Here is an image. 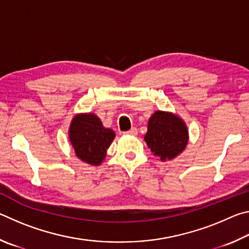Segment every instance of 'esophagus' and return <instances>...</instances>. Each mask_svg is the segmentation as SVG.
Masks as SVG:
<instances>
[{"mask_svg": "<svg viewBox=\"0 0 249 249\" xmlns=\"http://www.w3.org/2000/svg\"><path fill=\"white\" fill-rule=\"evenodd\" d=\"M125 134L126 135H130V136H136V135H137V128L136 127H132V128L128 130V132H126Z\"/></svg>", "mask_w": 249, "mask_h": 249, "instance_id": "esophagus-1", "label": "esophagus"}]
</instances>
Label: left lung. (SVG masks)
Wrapping results in <instances>:
<instances>
[{
  "instance_id": "1",
  "label": "left lung",
  "mask_w": 249,
  "mask_h": 249,
  "mask_svg": "<svg viewBox=\"0 0 249 249\" xmlns=\"http://www.w3.org/2000/svg\"><path fill=\"white\" fill-rule=\"evenodd\" d=\"M144 140L151 153L161 161L175 159L185 149L189 142L187 124L171 112L156 111L150 116Z\"/></svg>"
}]
</instances>
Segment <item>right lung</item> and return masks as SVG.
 Here are the masks:
<instances>
[{
    "mask_svg": "<svg viewBox=\"0 0 249 249\" xmlns=\"http://www.w3.org/2000/svg\"><path fill=\"white\" fill-rule=\"evenodd\" d=\"M68 136L80 160L91 166H99L107 157L115 132L104 127L100 117L93 113H80L71 121Z\"/></svg>",
    "mask_w": 249,
    "mask_h": 249,
    "instance_id": "right-lung-1",
    "label": "right lung"
}]
</instances>
